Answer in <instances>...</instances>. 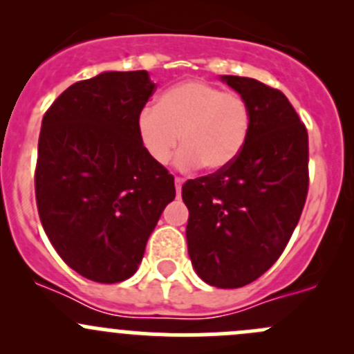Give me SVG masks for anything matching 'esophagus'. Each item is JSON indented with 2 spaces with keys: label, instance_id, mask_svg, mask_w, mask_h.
Masks as SVG:
<instances>
[{
  "label": "esophagus",
  "instance_id": "34e87169",
  "mask_svg": "<svg viewBox=\"0 0 354 354\" xmlns=\"http://www.w3.org/2000/svg\"><path fill=\"white\" fill-rule=\"evenodd\" d=\"M174 183H176V192H178V195H180V194H181V187H183L185 180H183V178L176 176V178H174Z\"/></svg>",
  "mask_w": 354,
  "mask_h": 354
}]
</instances>
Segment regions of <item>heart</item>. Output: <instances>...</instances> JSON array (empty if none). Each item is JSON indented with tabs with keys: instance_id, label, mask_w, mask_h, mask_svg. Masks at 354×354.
I'll use <instances>...</instances> for the list:
<instances>
[{
	"instance_id": "1",
	"label": "heart",
	"mask_w": 354,
	"mask_h": 354,
	"mask_svg": "<svg viewBox=\"0 0 354 354\" xmlns=\"http://www.w3.org/2000/svg\"><path fill=\"white\" fill-rule=\"evenodd\" d=\"M138 135L157 164H166L181 144L176 164L194 169L221 171L245 149L252 128V111L245 97L202 80H187L167 88L159 104L138 114Z\"/></svg>"
}]
</instances>
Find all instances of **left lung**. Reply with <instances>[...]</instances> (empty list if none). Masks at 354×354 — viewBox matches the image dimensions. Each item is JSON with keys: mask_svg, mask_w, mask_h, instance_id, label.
I'll return each mask as SVG.
<instances>
[{"mask_svg": "<svg viewBox=\"0 0 354 354\" xmlns=\"http://www.w3.org/2000/svg\"><path fill=\"white\" fill-rule=\"evenodd\" d=\"M252 111L245 149L233 164L188 180V255L207 284L241 288L286 248L308 195V133L291 102L255 78L224 75Z\"/></svg>", "mask_w": 354, "mask_h": 354, "instance_id": "obj_1", "label": "left lung"}]
</instances>
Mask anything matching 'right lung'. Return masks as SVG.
I'll use <instances>...</instances> for the list:
<instances>
[{
	"label": "right lung",
	"instance_id": "1",
	"mask_svg": "<svg viewBox=\"0 0 354 354\" xmlns=\"http://www.w3.org/2000/svg\"><path fill=\"white\" fill-rule=\"evenodd\" d=\"M149 73L104 71L70 85L46 111L35 200L49 241L71 269L114 284L137 272L174 178L151 159L138 114L154 94Z\"/></svg>",
	"mask_w": 354,
	"mask_h": 354
}]
</instances>
